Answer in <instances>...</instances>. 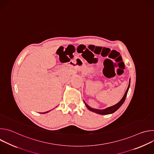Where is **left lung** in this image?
<instances>
[{"label":"left lung","mask_w":154,"mask_h":154,"mask_svg":"<svg viewBox=\"0 0 154 154\" xmlns=\"http://www.w3.org/2000/svg\"><path fill=\"white\" fill-rule=\"evenodd\" d=\"M130 81H129V83H128V86L127 87V89L124 95V96L122 97V98L121 99V100L118 102L116 104H115V105L113 106H109V107H108L106 108H105V109H95V108H93L91 107H90L88 105L86 104L85 102H84L86 106L87 107V108L90 109V111L93 112H94V113H96L97 114H99V115H108V114H112V113H113L114 112H115L118 109H119L120 108V106L123 104V103L125 101V99L126 98V96H127V93H128V89H129V87H130Z\"/></svg>","instance_id":"left-lung-1"}]
</instances>
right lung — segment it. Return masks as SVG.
<instances>
[{
	"label": "right lung",
	"instance_id": "1",
	"mask_svg": "<svg viewBox=\"0 0 154 154\" xmlns=\"http://www.w3.org/2000/svg\"><path fill=\"white\" fill-rule=\"evenodd\" d=\"M49 112H45V113H42V114H45V113H48Z\"/></svg>",
	"mask_w": 154,
	"mask_h": 154
}]
</instances>
